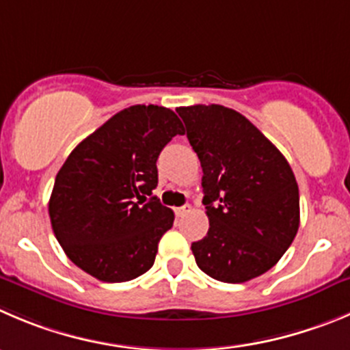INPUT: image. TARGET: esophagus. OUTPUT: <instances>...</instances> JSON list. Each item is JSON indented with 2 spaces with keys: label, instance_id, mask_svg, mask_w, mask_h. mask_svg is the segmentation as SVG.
<instances>
[{
  "label": "esophagus",
  "instance_id": "obj_1",
  "mask_svg": "<svg viewBox=\"0 0 350 350\" xmlns=\"http://www.w3.org/2000/svg\"><path fill=\"white\" fill-rule=\"evenodd\" d=\"M189 211H191V206H189V204L180 206V208H175V215H177L178 218H180V216H184V215H187Z\"/></svg>",
  "mask_w": 350,
  "mask_h": 350
}]
</instances>
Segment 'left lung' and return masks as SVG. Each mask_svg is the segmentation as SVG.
<instances>
[{"instance_id": "8db88e82", "label": "left lung", "mask_w": 350, "mask_h": 350, "mask_svg": "<svg viewBox=\"0 0 350 350\" xmlns=\"http://www.w3.org/2000/svg\"><path fill=\"white\" fill-rule=\"evenodd\" d=\"M202 166L209 230L192 242L211 278L244 284L277 265L299 230V187L285 156L239 111L177 108Z\"/></svg>"}]
</instances>
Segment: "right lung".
Masks as SVG:
<instances>
[{
	"label": "right lung",
	"mask_w": 350,
	"mask_h": 350,
	"mask_svg": "<svg viewBox=\"0 0 350 350\" xmlns=\"http://www.w3.org/2000/svg\"><path fill=\"white\" fill-rule=\"evenodd\" d=\"M184 134L168 108L135 105L70 152L49 198L55 237L73 265L101 282H129L154 265L175 215L152 196L156 161Z\"/></svg>",
	"instance_id": "add662e5"
}]
</instances>
